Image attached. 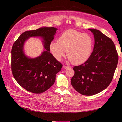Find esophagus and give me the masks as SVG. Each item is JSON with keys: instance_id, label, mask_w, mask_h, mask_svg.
Returning a JSON list of instances; mask_svg holds the SVG:
<instances>
[{"instance_id": "1", "label": "esophagus", "mask_w": 122, "mask_h": 122, "mask_svg": "<svg viewBox=\"0 0 122 122\" xmlns=\"http://www.w3.org/2000/svg\"><path fill=\"white\" fill-rule=\"evenodd\" d=\"M63 67H64V69H69V68H70L69 66H66V65H64Z\"/></svg>"}]
</instances>
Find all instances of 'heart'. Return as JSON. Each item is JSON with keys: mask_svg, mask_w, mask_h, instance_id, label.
<instances>
[{"mask_svg": "<svg viewBox=\"0 0 122 122\" xmlns=\"http://www.w3.org/2000/svg\"><path fill=\"white\" fill-rule=\"evenodd\" d=\"M93 40L88 34L68 29L62 34L57 41L50 44V49L54 57L60 61L67 55L72 63L80 65L90 58L93 52Z\"/></svg>", "mask_w": 122, "mask_h": 122, "instance_id": "heart-1", "label": "heart"}]
</instances>
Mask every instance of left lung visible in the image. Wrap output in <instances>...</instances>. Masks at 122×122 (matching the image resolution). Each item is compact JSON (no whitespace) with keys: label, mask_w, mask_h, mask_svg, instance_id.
I'll list each match as a JSON object with an SVG mask.
<instances>
[{"label":"left lung","mask_w":122,"mask_h":122,"mask_svg":"<svg viewBox=\"0 0 122 122\" xmlns=\"http://www.w3.org/2000/svg\"><path fill=\"white\" fill-rule=\"evenodd\" d=\"M88 30L94 36L93 51L84 64L74 67L71 82L79 93L92 96L105 90L112 82L119 55L111 39L96 29Z\"/></svg>","instance_id":"left-lung-1"}]
</instances>
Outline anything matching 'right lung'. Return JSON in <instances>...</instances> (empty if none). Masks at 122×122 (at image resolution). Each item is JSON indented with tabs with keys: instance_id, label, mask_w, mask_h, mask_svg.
<instances>
[{
	"instance_id": "obj_1",
	"label": "right lung",
	"mask_w": 122,
	"mask_h": 122,
	"mask_svg": "<svg viewBox=\"0 0 122 122\" xmlns=\"http://www.w3.org/2000/svg\"><path fill=\"white\" fill-rule=\"evenodd\" d=\"M57 29L41 27L22 34L14 42L12 49V71L13 76L20 86L28 92L41 94L53 86L56 74L62 65L50 52V44ZM43 39L46 50L40 56L31 59L23 51L25 42L30 37Z\"/></svg>"
}]
</instances>
